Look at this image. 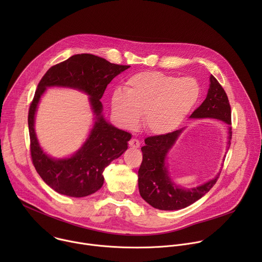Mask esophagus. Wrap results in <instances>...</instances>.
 <instances>
[{"instance_id":"esophagus-1","label":"esophagus","mask_w":262,"mask_h":262,"mask_svg":"<svg viewBox=\"0 0 262 262\" xmlns=\"http://www.w3.org/2000/svg\"><path fill=\"white\" fill-rule=\"evenodd\" d=\"M128 144H129L130 147H134V148H139L140 147V141L138 139H135V138L130 139Z\"/></svg>"}]
</instances>
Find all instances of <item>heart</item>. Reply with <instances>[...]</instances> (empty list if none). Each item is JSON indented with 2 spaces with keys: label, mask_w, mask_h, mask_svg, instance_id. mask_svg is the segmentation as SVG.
I'll use <instances>...</instances> for the list:
<instances>
[{
  "label": "heart",
  "mask_w": 262,
  "mask_h": 262,
  "mask_svg": "<svg viewBox=\"0 0 262 262\" xmlns=\"http://www.w3.org/2000/svg\"><path fill=\"white\" fill-rule=\"evenodd\" d=\"M200 95L192 78L169 76L160 71L138 72L111 97L114 119L124 128H135L143 114L144 128L156 136L176 129L190 114Z\"/></svg>",
  "instance_id": "heart-1"
}]
</instances>
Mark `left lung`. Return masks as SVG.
Masks as SVG:
<instances>
[{
  "mask_svg": "<svg viewBox=\"0 0 262 262\" xmlns=\"http://www.w3.org/2000/svg\"><path fill=\"white\" fill-rule=\"evenodd\" d=\"M209 82L206 98L193 112L191 118H215L230 125L231 107L228 96L212 74H210ZM230 129L229 127L231 136ZM181 132L182 129H178L162 136L148 137L145 139V146L141 148L143 160L138 171L140 195L147 203L158 209L176 210L193 204L209 192L220 176L219 173L208 182L194 189H182L172 182L165 160L169 149Z\"/></svg>",
  "mask_w": 262,
  "mask_h": 262,
  "instance_id": "8db88e82",
  "label": "left lung"
}]
</instances>
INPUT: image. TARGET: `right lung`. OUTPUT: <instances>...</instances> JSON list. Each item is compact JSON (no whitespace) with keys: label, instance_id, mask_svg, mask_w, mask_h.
<instances>
[{"label":"right lung","instance_id":"add662e5","mask_svg":"<svg viewBox=\"0 0 262 262\" xmlns=\"http://www.w3.org/2000/svg\"><path fill=\"white\" fill-rule=\"evenodd\" d=\"M129 65L110 63L91 54H79L52 66L40 80L30 104L28 124L32 163L57 193L69 197H85L103 184L102 172L127 149L132 135L107 123L101 115L102 97L106 86ZM61 85L84 91L91 96L96 123L83 147L69 159L55 160L47 156L36 141L33 120L39 99L47 86Z\"/></svg>","mask_w":262,"mask_h":262}]
</instances>
